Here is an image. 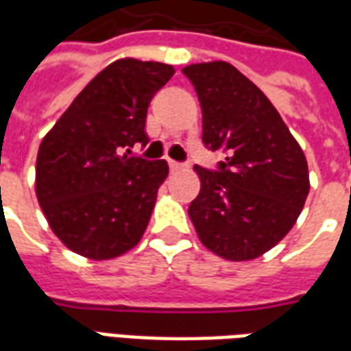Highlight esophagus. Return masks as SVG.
Segmentation results:
<instances>
[{"mask_svg":"<svg viewBox=\"0 0 351 351\" xmlns=\"http://www.w3.org/2000/svg\"><path fill=\"white\" fill-rule=\"evenodd\" d=\"M169 169H171V171H173V173H176V171H182L184 165H182V163H178V161L169 160Z\"/></svg>","mask_w":351,"mask_h":351,"instance_id":"obj_1","label":"esophagus"}]
</instances>
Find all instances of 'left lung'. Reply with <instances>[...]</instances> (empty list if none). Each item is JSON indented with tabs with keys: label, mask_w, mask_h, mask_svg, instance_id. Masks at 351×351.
Returning a JSON list of instances; mask_svg holds the SVG:
<instances>
[{
	"label": "left lung",
	"mask_w": 351,
	"mask_h": 351,
	"mask_svg": "<svg viewBox=\"0 0 351 351\" xmlns=\"http://www.w3.org/2000/svg\"><path fill=\"white\" fill-rule=\"evenodd\" d=\"M203 112V143L223 150L218 171L195 165L199 195L188 214L205 248L250 261L284 239L308 197L304 152L269 97L228 62L184 67Z\"/></svg>",
	"instance_id": "obj_1"
}]
</instances>
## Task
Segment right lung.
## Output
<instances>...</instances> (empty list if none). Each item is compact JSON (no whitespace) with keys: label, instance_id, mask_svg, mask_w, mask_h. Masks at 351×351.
<instances>
[{"label":"right lung","instance_id":"obj_1","mask_svg":"<svg viewBox=\"0 0 351 351\" xmlns=\"http://www.w3.org/2000/svg\"><path fill=\"white\" fill-rule=\"evenodd\" d=\"M173 75V65L116 60L43 137L35 195L52 233L75 254L120 258L145 235L169 165L120 152L148 143L146 110Z\"/></svg>","mask_w":351,"mask_h":351}]
</instances>
